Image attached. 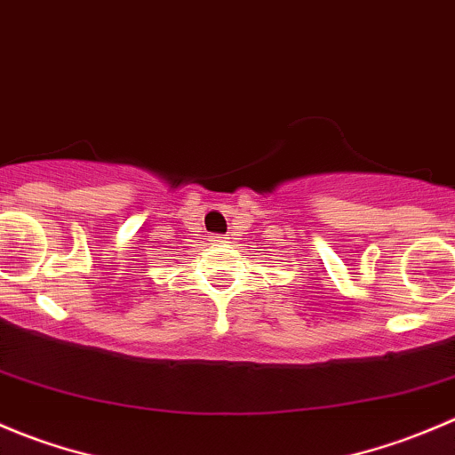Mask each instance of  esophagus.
I'll return each mask as SVG.
<instances>
[{
  "instance_id": "obj_1",
  "label": "esophagus",
  "mask_w": 455,
  "mask_h": 455,
  "mask_svg": "<svg viewBox=\"0 0 455 455\" xmlns=\"http://www.w3.org/2000/svg\"><path fill=\"white\" fill-rule=\"evenodd\" d=\"M227 240L228 237H224V235H211V242H213V244H224Z\"/></svg>"
}]
</instances>
